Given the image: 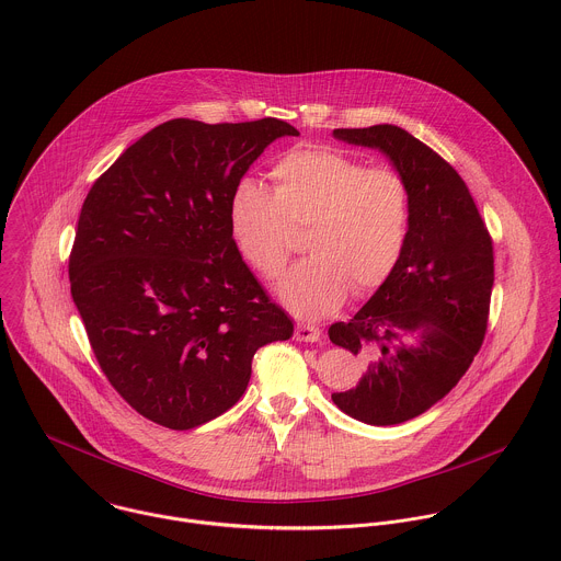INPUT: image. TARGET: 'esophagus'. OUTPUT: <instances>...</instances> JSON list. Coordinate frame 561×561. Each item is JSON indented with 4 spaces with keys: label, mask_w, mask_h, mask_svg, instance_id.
I'll return each instance as SVG.
<instances>
[{
    "label": "esophagus",
    "mask_w": 561,
    "mask_h": 561,
    "mask_svg": "<svg viewBox=\"0 0 561 561\" xmlns=\"http://www.w3.org/2000/svg\"><path fill=\"white\" fill-rule=\"evenodd\" d=\"M295 339L301 343H319L321 341V330L310 325V323H299L295 330Z\"/></svg>",
    "instance_id": "esophagus-1"
}]
</instances>
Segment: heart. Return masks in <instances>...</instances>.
I'll list each match as a JSON object with an SVG mask.
<instances>
[{"mask_svg": "<svg viewBox=\"0 0 561 561\" xmlns=\"http://www.w3.org/2000/svg\"><path fill=\"white\" fill-rule=\"evenodd\" d=\"M273 190L240 179L227 203V227L240 257L262 277L279 275L293 251V229H306L312 253L275 286L288 310L319 319L350 288L365 295L396 271L411 233V187L393 168H367L328 146L295 148L273 170Z\"/></svg>", "mask_w": 561, "mask_h": 561, "instance_id": "heart-1", "label": "heart"}]
</instances>
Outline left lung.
<instances>
[{"label":"left lung","instance_id":"1","mask_svg":"<svg viewBox=\"0 0 561 561\" xmlns=\"http://www.w3.org/2000/svg\"><path fill=\"white\" fill-rule=\"evenodd\" d=\"M334 137L376 148L411 187V233L402 260L330 341L367 365L360 382L332 393L350 417L371 426L409 422L463 378L479 354L494 286V249L459 172L393 124L336 128Z\"/></svg>","mask_w":561,"mask_h":561}]
</instances>
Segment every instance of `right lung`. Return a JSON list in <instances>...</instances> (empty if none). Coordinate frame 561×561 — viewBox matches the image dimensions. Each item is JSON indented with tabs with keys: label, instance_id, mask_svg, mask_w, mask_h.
<instances>
[{
	"label": "right lung",
	"instance_id": "right-lung-1",
	"mask_svg": "<svg viewBox=\"0 0 561 561\" xmlns=\"http://www.w3.org/2000/svg\"><path fill=\"white\" fill-rule=\"evenodd\" d=\"M284 135L299 130L277 117L163 122L82 203L71 299L113 389L159 426L190 431L229 411L255 352L293 336L227 227L233 185Z\"/></svg>",
	"mask_w": 561,
	"mask_h": 561
}]
</instances>
